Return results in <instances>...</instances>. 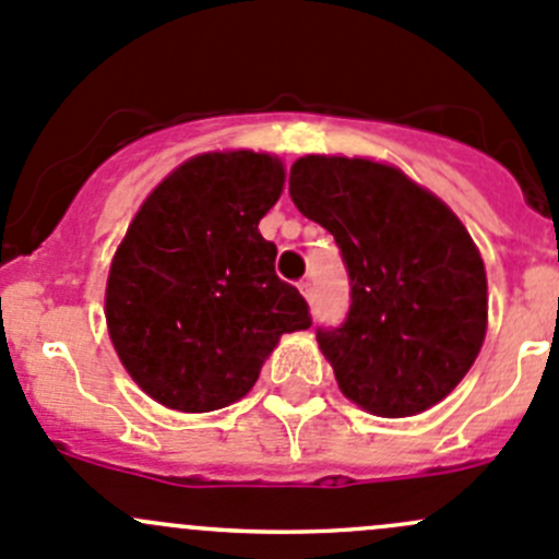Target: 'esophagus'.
<instances>
[{
    "instance_id": "34e87169",
    "label": "esophagus",
    "mask_w": 559,
    "mask_h": 559,
    "mask_svg": "<svg viewBox=\"0 0 559 559\" xmlns=\"http://www.w3.org/2000/svg\"><path fill=\"white\" fill-rule=\"evenodd\" d=\"M298 290H301V296L307 298V301H312V296H314L312 280H301V282H298Z\"/></svg>"
}]
</instances>
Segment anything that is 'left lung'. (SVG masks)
I'll use <instances>...</instances> for the list:
<instances>
[{
	"instance_id": "obj_1",
	"label": "left lung",
	"mask_w": 559,
	"mask_h": 559,
	"mask_svg": "<svg viewBox=\"0 0 559 559\" xmlns=\"http://www.w3.org/2000/svg\"><path fill=\"white\" fill-rule=\"evenodd\" d=\"M298 212L342 250L350 309L318 345L347 400L405 418L451 394L486 336V272L465 225L400 168L307 154L290 168Z\"/></svg>"
}]
</instances>
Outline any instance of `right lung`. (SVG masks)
<instances>
[{
	"mask_svg": "<svg viewBox=\"0 0 559 559\" xmlns=\"http://www.w3.org/2000/svg\"><path fill=\"white\" fill-rule=\"evenodd\" d=\"M282 185L272 154H198L132 217L110 261L105 320L130 378L159 405L209 413L241 400L280 336L312 325L258 230Z\"/></svg>",
	"mask_w": 559,
	"mask_h": 559,
	"instance_id": "right-lung-1",
	"label": "right lung"
}]
</instances>
